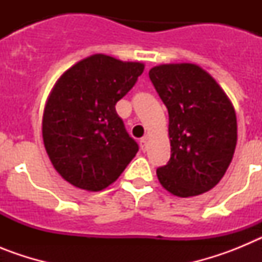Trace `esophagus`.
<instances>
[{"label":"esophagus","instance_id":"1","mask_svg":"<svg viewBox=\"0 0 262 262\" xmlns=\"http://www.w3.org/2000/svg\"><path fill=\"white\" fill-rule=\"evenodd\" d=\"M147 142H148L147 136H144V138L140 139V147H142L143 151H145V148H147Z\"/></svg>","mask_w":262,"mask_h":262}]
</instances>
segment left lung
Returning <instances> with one entry per match:
<instances>
[{
  "instance_id": "left-lung-1",
  "label": "left lung",
  "mask_w": 262,
  "mask_h": 262,
  "mask_svg": "<svg viewBox=\"0 0 262 262\" xmlns=\"http://www.w3.org/2000/svg\"><path fill=\"white\" fill-rule=\"evenodd\" d=\"M149 78L168 108L170 159L157 168L164 189L194 196L221 181L237 142L235 108L216 81L196 64H161Z\"/></svg>"
}]
</instances>
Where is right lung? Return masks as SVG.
<instances>
[{
  "instance_id": "obj_1",
  "label": "right lung",
  "mask_w": 262,
  "mask_h": 262,
  "mask_svg": "<svg viewBox=\"0 0 262 262\" xmlns=\"http://www.w3.org/2000/svg\"><path fill=\"white\" fill-rule=\"evenodd\" d=\"M144 64L97 53L62 73L43 113V142L66 181L99 191L117 181L139 151L115 105L133 89Z\"/></svg>"
}]
</instances>
